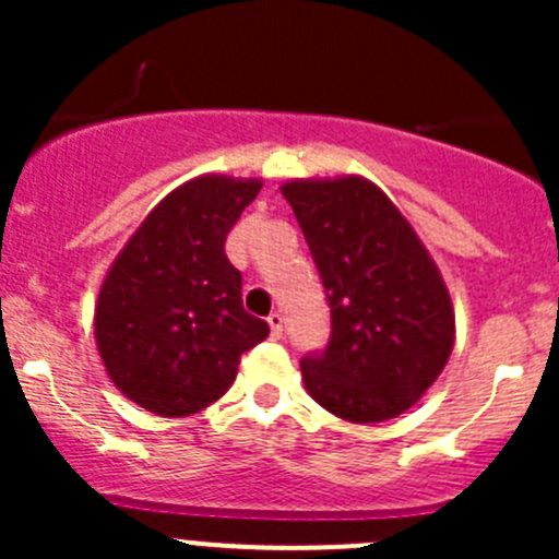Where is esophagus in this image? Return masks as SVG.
<instances>
[{"label":"esophagus","mask_w":559,"mask_h":559,"mask_svg":"<svg viewBox=\"0 0 559 559\" xmlns=\"http://www.w3.org/2000/svg\"><path fill=\"white\" fill-rule=\"evenodd\" d=\"M267 324H270V332H273V337L284 335V316H281L278 311H273L267 316Z\"/></svg>","instance_id":"1"}]
</instances>
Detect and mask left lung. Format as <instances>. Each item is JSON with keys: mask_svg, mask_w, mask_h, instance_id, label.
<instances>
[{"mask_svg": "<svg viewBox=\"0 0 559 559\" xmlns=\"http://www.w3.org/2000/svg\"><path fill=\"white\" fill-rule=\"evenodd\" d=\"M281 194L311 248L332 321L326 346L300 359L306 389L346 421L394 419L432 386L454 346L436 262L370 180H292Z\"/></svg>", "mask_w": 559, "mask_h": 559, "instance_id": "1", "label": "left lung"}]
</instances>
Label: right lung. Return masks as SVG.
<instances>
[{"label": "right lung", "instance_id": "obj_1", "mask_svg": "<svg viewBox=\"0 0 559 559\" xmlns=\"http://www.w3.org/2000/svg\"><path fill=\"white\" fill-rule=\"evenodd\" d=\"M259 189L224 175L189 180L148 213L107 273L94 316L99 357L112 384L151 414L211 405L233 386L240 357L267 337L224 251Z\"/></svg>", "mask_w": 559, "mask_h": 559}]
</instances>
